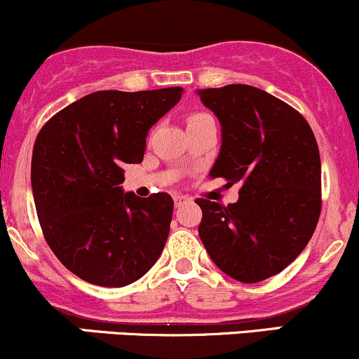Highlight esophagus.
<instances>
[{
    "mask_svg": "<svg viewBox=\"0 0 359 359\" xmlns=\"http://www.w3.org/2000/svg\"><path fill=\"white\" fill-rule=\"evenodd\" d=\"M185 201H187V197L185 196H174V203H175V208H179V205H182Z\"/></svg>",
    "mask_w": 359,
    "mask_h": 359,
    "instance_id": "obj_1",
    "label": "esophagus"
}]
</instances>
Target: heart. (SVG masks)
<instances>
[{
  "instance_id": "obj_1",
  "label": "heart",
  "mask_w": 359,
  "mask_h": 359,
  "mask_svg": "<svg viewBox=\"0 0 359 359\" xmlns=\"http://www.w3.org/2000/svg\"><path fill=\"white\" fill-rule=\"evenodd\" d=\"M203 118H208V114H203V113H196V114H192L191 118H189V121H197V119H203Z\"/></svg>"
}]
</instances>
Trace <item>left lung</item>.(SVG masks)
<instances>
[{"label": "left lung", "mask_w": 359, "mask_h": 359, "mask_svg": "<svg viewBox=\"0 0 359 359\" xmlns=\"http://www.w3.org/2000/svg\"><path fill=\"white\" fill-rule=\"evenodd\" d=\"M222 128L211 177L240 184L238 203L197 199L199 236L229 277L257 283L287 269L314 234L323 208L320 156L306 118L246 84L199 90Z\"/></svg>", "instance_id": "8db88e82"}]
</instances>
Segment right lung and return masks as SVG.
<instances>
[{"label":"right lung","mask_w":359,"mask_h":359,"mask_svg":"<svg viewBox=\"0 0 359 359\" xmlns=\"http://www.w3.org/2000/svg\"><path fill=\"white\" fill-rule=\"evenodd\" d=\"M182 93L97 90L40 130L32 155L36 216L55 257L86 282L125 287L162 253L174 201L167 192H123V165L142 162L148 130Z\"/></svg>","instance_id":"obj_1"}]
</instances>
